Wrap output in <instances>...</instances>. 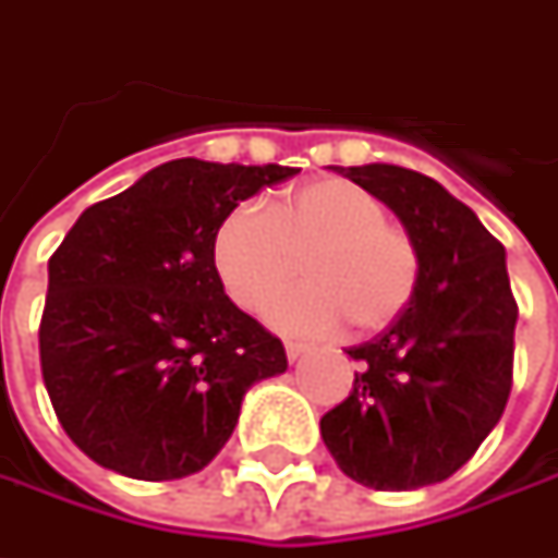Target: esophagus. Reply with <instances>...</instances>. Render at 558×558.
Returning a JSON list of instances; mask_svg holds the SVG:
<instances>
[{"mask_svg": "<svg viewBox=\"0 0 558 558\" xmlns=\"http://www.w3.org/2000/svg\"><path fill=\"white\" fill-rule=\"evenodd\" d=\"M307 351H311V348H307V344H301V341H286V354H289L291 363H294V360H301Z\"/></svg>", "mask_w": 558, "mask_h": 558, "instance_id": "esophagus-1", "label": "esophagus"}]
</instances>
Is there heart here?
Instances as JSON below:
<instances>
[{"label": "heart", "instance_id": "heart-1", "mask_svg": "<svg viewBox=\"0 0 558 558\" xmlns=\"http://www.w3.org/2000/svg\"><path fill=\"white\" fill-rule=\"evenodd\" d=\"M307 286L269 307L282 332L354 335L388 329L418 286V251L407 229L385 220V204L344 177L311 180L269 207L239 204L214 235V267L242 311H264L298 272Z\"/></svg>", "mask_w": 558, "mask_h": 558}]
</instances>
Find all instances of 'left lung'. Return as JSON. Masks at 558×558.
<instances>
[{
	"instance_id": "obj_1",
	"label": "left lung",
	"mask_w": 558,
	"mask_h": 558,
	"mask_svg": "<svg viewBox=\"0 0 558 558\" xmlns=\"http://www.w3.org/2000/svg\"><path fill=\"white\" fill-rule=\"evenodd\" d=\"M410 232V307L348 351L354 391L319 418L338 469L363 487L416 490L450 478L500 422L512 388L515 301L504 245L432 177L395 163L338 167Z\"/></svg>"
}]
</instances>
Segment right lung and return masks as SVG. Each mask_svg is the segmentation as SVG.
<instances>
[{
    "label": "right lung",
    "instance_id": "add662e5",
    "mask_svg": "<svg viewBox=\"0 0 558 558\" xmlns=\"http://www.w3.org/2000/svg\"><path fill=\"white\" fill-rule=\"evenodd\" d=\"M294 173L180 158L80 214L49 260L39 363L89 460L140 482L195 475L223 450L247 388L289 369L282 341L226 298L214 235Z\"/></svg>",
    "mask_w": 558,
    "mask_h": 558
}]
</instances>
